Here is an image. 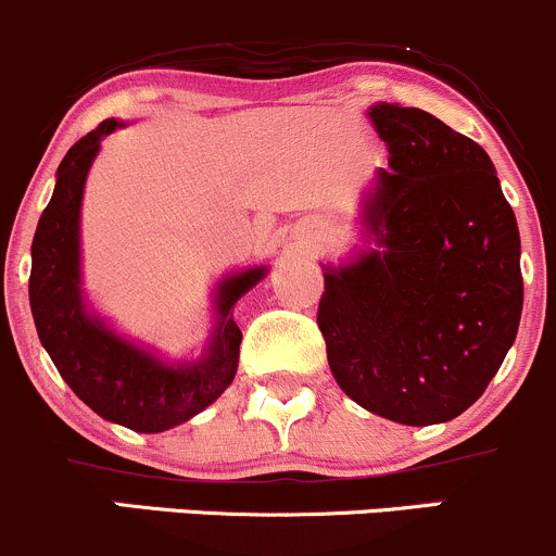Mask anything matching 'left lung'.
<instances>
[{
    "label": "left lung",
    "instance_id": "left-lung-1",
    "mask_svg": "<svg viewBox=\"0 0 556 556\" xmlns=\"http://www.w3.org/2000/svg\"><path fill=\"white\" fill-rule=\"evenodd\" d=\"M388 166L364 200L375 248L325 266L334 380L401 425L459 417L502 367L522 314L520 231L478 142L419 108H369Z\"/></svg>",
    "mask_w": 556,
    "mask_h": 556
}]
</instances>
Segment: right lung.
Returning a JSON list of instances; mask_svg holds the SVG:
<instances>
[{
	"instance_id": "obj_1",
	"label": "right lung",
	"mask_w": 556,
	"mask_h": 556,
	"mask_svg": "<svg viewBox=\"0 0 556 556\" xmlns=\"http://www.w3.org/2000/svg\"><path fill=\"white\" fill-rule=\"evenodd\" d=\"M118 126L124 124L115 118L102 121L60 163L58 185L30 245V314L60 377L91 412L129 430L163 432L192 419L231 386L242 332L229 311L266 277V266L231 274L218 285L216 327L198 362H161L89 314L81 295L78 218L91 161L102 137Z\"/></svg>"
}]
</instances>
